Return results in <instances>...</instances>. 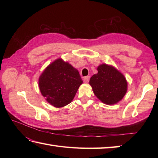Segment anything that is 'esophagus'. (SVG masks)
Masks as SVG:
<instances>
[{"instance_id": "esophagus-1", "label": "esophagus", "mask_w": 158, "mask_h": 158, "mask_svg": "<svg viewBox=\"0 0 158 158\" xmlns=\"http://www.w3.org/2000/svg\"><path fill=\"white\" fill-rule=\"evenodd\" d=\"M83 80L85 83H88L89 80V76H86V77H83Z\"/></svg>"}]
</instances>
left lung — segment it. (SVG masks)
Listing matches in <instances>:
<instances>
[{
  "label": "left lung",
  "mask_w": 158,
  "mask_h": 158,
  "mask_svg": "<svg viewBox=\"0 0 158 158\" xmlns=\"http://www.w3.org/2000/svg\"><path fill=\"white\" fill-rule=\"evenodd\" d=\"M98 73L89 80L95 96L106 105H115L126 95L127 83L123 74L113 66L102 64L97 68Z\"/></svg>",
  "instance_id": "obj_1"
}]
</instances>
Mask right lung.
<instances>
[{
    "instance_id": "1",
    "label": "right lung",
    "mask_w": 158,
    "mask_h": 158,
    "mask_svg": "<svg viewBox=\"0 0 158 158\" xmlns=\"http://www.w3.org/2000/svg\"><path fill=\"white\" fill-rule=\"evenodd\" d=\"M83 81L78 70L62 58L46 67L39 78V87L47 102L61 108L72 102Z\"/></svg>"
}]
</instances>
